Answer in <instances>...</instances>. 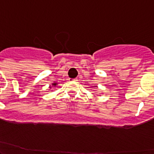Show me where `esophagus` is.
I'll return each mask as SVG.
<instances>
[{
	"mask_svg": "<svg viewBox=\"0 0 154 154\" xmlns=\"http://www.w3.org/2000/svg\"><path fill=\"white\" fill-rule=\"evenodd\" d=\"M77 79H71V78H69V81H77Z\"/></svg>",
	"mask_w": 154,
	"mask_h": 154,
	"instance_id": "obj_1",
	"label": "esophagus"
}]
</instances>
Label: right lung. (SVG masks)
Instances as JSON below:
<instances>
[{
  "mask_svg": "<svg viewBox=\"0 0 154 154\" xmlns=\"http://www.w3.org/2000/svg\"><path fill=\"white\" fill-rule=\"evenodd\" d=\"M57 83H53V84H52V86H57ZM50 88H51V87H50Z\"/></svg>",
  "mask_w": 154,
  "mask_h": 154,
  "instance_id": "1",
  "label": "right lung"
}]
</instances>
